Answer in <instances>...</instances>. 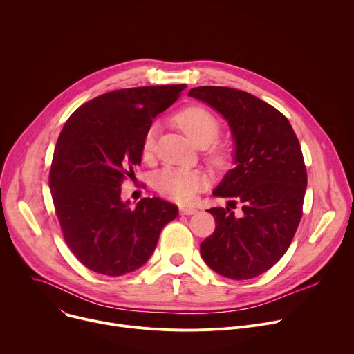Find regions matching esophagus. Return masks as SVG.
<instances>
[{"instance_id": "obj_1", "label": "esophagus", "mask_w": 354, "mask_h": 354, "mask_svg": "<svg viewBox=\"0 0 354 354\" xmlns=\"http://www.w3.org/2000/svg\"><path fill=\"white\" fill-rule=\"evenodd\" d=\"M180 214H183V216H192V214H194V213H197V210L194 209V207H180Z\"/></svg>"}]
</instances>
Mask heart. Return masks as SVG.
<instances>
[{
  "mask_svg": "<svg viewBox=\"0 0 354 354\" xmlns=\"http://www.w3.org/2000/svg\"><path fill=\"white\" fill-rule=\"evenodd\" d=\"M176 124L197 145H210L220 133V123L216 116L201 106H190L175 116ZM157 124H151L142 141V153L149 156L156 147ZM206 185V176L198 171L165 168L156 179L157 190L180 203L194 198L196 193Z\"/></svg>",
  "mask_w": 354,
  "mask_h": 354,
  "instance_id": "obj_1",
  "label": "heart"
}]
</instances>
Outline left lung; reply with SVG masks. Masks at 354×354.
Here are the masks:
<instances>
[{"instance_id": "left-lung-1", "label": "left lung", "mask_w": 354, "mask_h": 354, "mask_svg": "<svg viewBox=\"0 0 354 354\" xmlns=\"http://www.w3.org/2000/svg\"><path fill=\"white\" fill-rule=\"evenodd\" d=\"M187 95L228 122L235 145L234 168L213 190L232 200L207 210L216 230L200 243L201 258L224 277H257L286 254L302 216L307 169L298 138L284 115L245 91L197 86ZM236 203L239 216L230 210Z\"/></svg>"}]
</instances>
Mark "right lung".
<instances>
[{
  "instance_id": "add662e5",
  "label": "right lung",
  "mask_w": 354,
  "mask_h": 354,
  "mask_svg": "<svg viewBox=\"0 0 354 354\" xmlns=\"http://www.w3.org/2000/svg\"><path fill=\"white\" fill-rule=\"evenodd\" d=\"M186 85L118 89L93 97L66 122L48 175L64 239L89 270L111 277L141 268L178 207L144 197L136 209L120 198L122 182L141 164L153 119Z\"/></svg>"
}]
</instances>
